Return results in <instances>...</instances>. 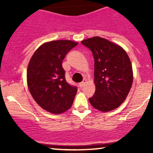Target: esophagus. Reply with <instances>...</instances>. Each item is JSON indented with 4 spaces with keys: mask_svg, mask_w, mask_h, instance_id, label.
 I'll return each instance as SVG.
<instances>
[{
    "mask_svg": "<svg viewBox=\"0 0 153 153\" xmlns=\"http://www.w3.org/2000/svg\"><path fill=\"white\" fill-rule=\"evenodd\" d=\"M86 82H87V80H85V79H84V80H83V81L81 82H80V84H79V86H80V87L81 88H82L83 87L84 85H85V84L86 83Z\"/></svg>",
    "mask_w": 153,
    "mask_h": 153,
    "instance_id": "34e87169",
    "label": "esophagus"
}]
</instances>
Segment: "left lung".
<instances>
[{
	"mask_svg": "<svg viewBox=\"0 0 153 153\" xmlns=\"http://www.w3.org/2000/svg\"><path fill=\"white\" fill-rule=\"evenodd\" d=\"M94 57L96 91L89 99L96 109L107 112L118 108L127 98L133 82L131 61L119 45L100 37L82 40Z\"/></svg>",
	"mask_w": 153,
	"mask_h": 153,
	"instance_id": "8db88e82",
	"label": "left lung"
}]
</instances>
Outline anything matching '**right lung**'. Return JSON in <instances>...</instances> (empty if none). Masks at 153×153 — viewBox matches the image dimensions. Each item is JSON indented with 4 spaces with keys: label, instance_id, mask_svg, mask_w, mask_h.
I'll return each mask as SVG.
<instances>
[{
    "label": "right lung",
    "instance_id": "add662e5",
    "mask_svg": "<svg viewBox=\"0 0 153 153\" xmlns=\"http://www.w3.org/2000/svg\"><path fill=\"white\" fill-rule=\"evenodd\" d=\"M78 43L71 40L46 42L35 51L27 68V85L33 99L43 109L59 114L71 108L76 86L66 82L62 62Z\"/></svg>",
    "mask_w": 153,
    "mask_h": 153
}]
</instances>
